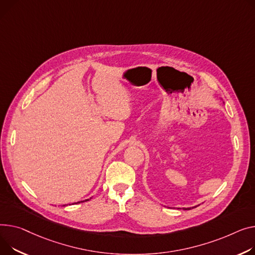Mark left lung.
<instances>
[{
	"mask_svg": "<svg viewBox=\"0 0 255 255\" xmlns=\"http://www.w3.org/2000/svg\"><path fill=\"white\" fill-rule=\"evenodd\" d=\"M184 210H188V209H191V208H183Z\"/></svg>",
	"mask_w": 255,
	"mask_h": 255,
	"instance_id": "obj_1",
	"label": "left lung"
}]
</instances>
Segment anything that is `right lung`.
Wrapping results in <instances>:
<instances>
[{
	"mask_svg": "<svg viewBox=\"0 0 255 255\" xmlns=\"http://www.w3.org/2000/svg\"><path fill=\"white\" fill-rule=\"evenodd\" d=\"M88 200H89V199H87V200H85V201H88ZM81 202H84V201H81ZM79 203H80V202H79Z\"/></svg>",
	"mask_w": 255,
	"mask_h": 255,
	"instance_id": "obj_1",
	"label": "right lung"
}]
</instances>
